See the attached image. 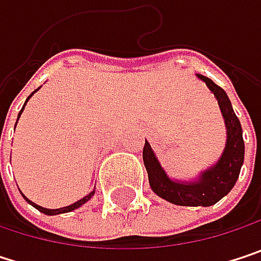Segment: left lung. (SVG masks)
Wrapping results in <instances>:
<instances>
[{
  "instance_id": "left-lung-1",
  "label": "left lung",
  "mask_w": 261,
  "mask_h": 261,
  "mask_svg": "<svg viewBox=\"0 0 261 261\" xmlns=\"http://www.w3.org/2000/svg\"><path fill=\"white\" fill-rule=\"evenodd\" d=\"M202 80L210 92L218 99L225 128H227V142L225 149L221 159L199 174L195 181H180L172 180L166 171L162 168L159 159L155 157L151 145L145 140L143 146V163L148 172V180L152 192L160 198L175 204V205H186V207H208L216 204L230 190L234 187L236 181L240 174V168L245 159V143L242 125L239 118L236 116L231 101L225 90L215 84L213 81L201 74L196 75Z\"/></svg>"
}]
</instances>
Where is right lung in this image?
I'll return each mask as SVG.
<instances>
[{
	"label": "right lung",
	"mask_w": 261,
	"mask_h": 261,
	"mask_svg": "<svg viewBox=\"0 0 261 261\" xmlns=\"http://www.w3.org/2000/svg\"><path fill=\"white\" fill-rule=\"evenodd\" d=\"M34 92H36V90H34ZM34 92H33V93H34ZM33 93H31V95H30V96L27 98V101H28V99H30V98L33 96ZM27 101H25V104H27ZM25 104H24V107H25ZM24 107L21 109V112H19V115H18V119H19L21 113L24 112ZM93 193H95V189H93V190H92V192H90L89 195H86L84 198H81L80 201H77V202H74V204H71V205H66V207H62V208H54V210H53V208H45V207H40V205H37V204L31 202V201H30L28 198H25V196H24V198H25V199H27V202H30V204H31V205H33L34 208H37L39 212H42V213H45V215H49V216H53V215L68 213V212H72V210L79 208V207H81V205H83L84 202H87V201H89V199H90V198L93 196Z\"/></svg>",
	"instance_id": "add662e5"
}]
</instances>
